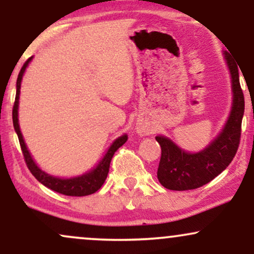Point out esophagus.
Wrapping results in <instances>:
<instances>
[{
	"mask_svg": "<svg viewBox=\"0 0 254 254\" xmlns=\"http://www.w3.org/2000/svg\"><path fill=\"white\" fill-rule=\"evenodd\" d=\"M137 131H138L139 133H142V135H145V133H149V132H148V130L144 129V127H138V129H137Z\"/></svg>",
	"mask_w": 254,
	"mask_h": 254,
	"instance_id": "obj_1",
	"label": "esophagus"
}]
</instances>
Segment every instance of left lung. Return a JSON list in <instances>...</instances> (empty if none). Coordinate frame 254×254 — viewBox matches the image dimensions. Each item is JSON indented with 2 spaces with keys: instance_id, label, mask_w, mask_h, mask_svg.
I'll list each match as a JSON object with an SVG mask.
<instances>
[{
  "instance_id": "1",
  "label": "left lung",
  "mask_w": 254,
  "mask_h": 254,
  "mask_svg": "<svg viewBox=\"0 0 254 254\" xmlns=\"http://www.w3.org/2000/svg\"><path fill=\"white\" fill-rule=\"evenodd\" d=\"M224 57L232 76L233 107L220 136L205 149L196 154L186 153L164 136L155 137L161 147L157 179L168 190H193L210 183L228 167L237 154L240 144L245 99L239 81L238 64L228 52H224Z\"/></svg>"
}]
</instances>
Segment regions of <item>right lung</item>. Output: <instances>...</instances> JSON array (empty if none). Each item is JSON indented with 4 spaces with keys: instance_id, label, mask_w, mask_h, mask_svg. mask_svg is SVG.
<instances>
[{
    "instance_id": "1",
    "label": "right lung",
    "mask_w": 254,
    "mask_h": 254,
    "mask_svg": "<svg viewBox=\"0 0 254 254\" xmlns=\"http://www.w3.org/2000/svg\"><path fill=\"white\" fill-rule=\"evenodd\" d=\"M32 57L28 58L26 61L24 65H22L21 70H20L19 75H17L16 80V95H15V101H14L13 106V124L14 129H15L17 137H19L20 147H21L22 155H24L25 162L27 165L28 170L31 171V173L36 177V179L39 183H42L44 186L51 189L52 191H56L58 193L65 194V196H75V197H81V196H87V194H92L94 192H97L99 189L103 186V184L106 180L107 174L110 171V164L111 160H112L113 155L117 151L119 148L127 142V136L123 135L119 138L116 139L113 142L112 145L110 147V149L107 150L106 155L104 156V159L101 160L100 164L93 171H90L89 173L83 174V176L76 177V178H70V179H61V178H56L49 176L48 173L43 172L38 166L34 164L33 159H32L31 154L28 153L27 148L22 138L21 131L19 127V122H17V107H19V94H20V87H21V78L24 75L26 66L28 65Z\"/></svg>"
}]
</instances>
